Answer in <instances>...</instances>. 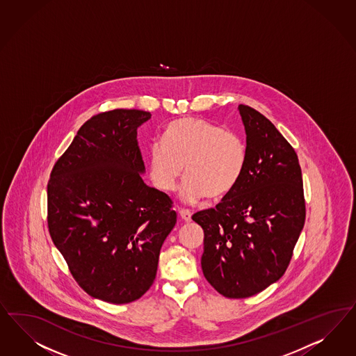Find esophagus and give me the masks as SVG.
<instances>
[{
	"instance_id": "34e87169",
	"label": "esophagus",
	"mask_w": 356,
	"mask_h": 356,
	"mask_svg": "<svg viewBox=\"0 0 356 356\" xmlns=\"http://www.w3.org/2000/svg\"><path fill=\"white\" fill-rule=\"evenodd\" d=\"M191 211L190 209H186V208H181L179 209V216L182 218V220L184 221H186V222H190L191 221Z\"/></svg>"
}]
</instances>
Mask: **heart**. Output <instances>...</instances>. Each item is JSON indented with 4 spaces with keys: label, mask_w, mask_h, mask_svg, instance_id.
I'll return each mask as SVG.
<instances>
[{
    "label": "heart",
    "mask_w": 356,
    "mask_h": 356,
    "mask_svg": "<svg viewBox=\"0 0 356 356\" xmlns=\"http://www.w3.org/2000/svg\"><path fill=\"white\" fill-rule=\"evenodd\" d=\"M246 147L240 135L200 118H182L165 128L162 143L150 147L152 182L172 191L182 172V196L197 202L228 194L241 178Z\"/></svg>",
    "instance_id": "b5f03b06"
}]
</instances>
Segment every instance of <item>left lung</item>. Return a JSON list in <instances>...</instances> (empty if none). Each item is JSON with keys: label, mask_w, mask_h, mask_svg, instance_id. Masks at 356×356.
I'll use <instances>...</instances> for the list:
<instances>
[{"label": "left lung", "mask_w": 356, "mask_h": 356, "mask_svg": "<svg viewBox=\"0 0 356 356\" xmlns=\"http://www.w3.org/2000/svg\"><path fill=\"white\" fill-rule=\"evenodd\" d=\"M246 131L241 178L215 208L193 220L204 230L202 270L229 298H250L286 270L305 222L298 154L276 127L250 106H238Z\"/></svg>", "instance_id": "left-lung-1"}]
</instances>
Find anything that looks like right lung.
<instances>
[{
  "mask_svg": "<svg viewBox=\"0 0 356 356\" xmlns=\"http://www.w3.org/2000/svg\"><path fill=\"white\" fill-rule=\"evenodd\" d=\"M143 110L116 108L83 123L47 184L48 232L77 284L127 304L154 282L162 243L177 222L168 194L143 182Z\"/></svg>",
  "mask_w": 356,
  "mask_h": 356,
  "instance_id": "right-lung-1",
  "label": "right lung"
}]
</instances>
